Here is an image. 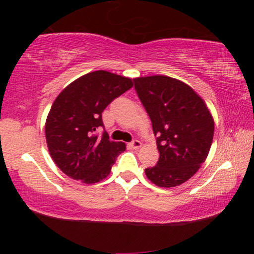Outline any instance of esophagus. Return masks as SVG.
I'll return each instance as SVG.
<instances>
[{
    "label": "esophagus",
    "instance_id": "1",
    "mask_svg": "<svg viewBox=\"0 0 254 254\" xmlns=\"http://www.w3.org/2000/svg\"><path fill=\"white\" fill-rule=\"evenodd\" d=\"M130 147L133 149H139L141 147V142L139 140H133L130 143Z\"/></svg>",
    "mask_w": 254,
    "mask_h": 254
}]
</instances>
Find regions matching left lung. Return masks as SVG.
<instances>
[{
	"label": "left lung",
	"instance_id": "obj_1",
	"mask_svg": "<svg viewBox=\"0 0 254 254\" xmlns=\"http://www.w3.org/2000/svg\"><path fill=\"white\" fill-rule=\"evenodd\" d=\"M134 88L152 123L159 160L145 175L159 187L192 177L208 156L214 120L190 86L168 76L137 77Z\"/></svg>",
	"mask_w": 254,
	"mask_h": 254
}]
</instances>
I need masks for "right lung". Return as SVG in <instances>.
<instances>
[{"mask_svg":"<svg viewBox=\"0 0 254 254\" xmlns=\"http://www.w3.org/2000/svg\"><path fill=\"white\" fill-rule=\"evenodd\" d=\"M133 86L132 79L96 70L72 81L56 98L46 121L49 153L68 177L95 184L110 175L126 143L109 140L104 131L103 111Z\"/></svg>","mask_w":254,"mask_h":254,"instance_id":"1","label":"right lung"}]
</instances>
